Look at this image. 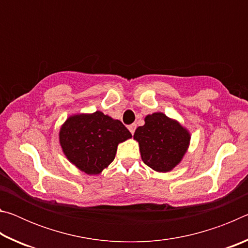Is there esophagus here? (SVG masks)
Returning a JSON list of instances; mask_svg holds the SVG:
<instances>
[{"mask_svg": "<svg viewBox=\"0 0 248 248\" xmlns=\"http://www.w3.org/2000/svg\"><path fill=\"white\" fill-rule=\"evenodd\" d=\"M136 128H137V124H130L129 127H128L129 131L131 132V134H133V133H134V131H136Z\"/></svg>", "mask_w": 248, "mask_h": 248, "instance_id": "esophagus-1", "label": "esophagus"}]
</instances>
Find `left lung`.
I'll use <instances>...</instances> for the list:
<instances>
[{"mask_svg":"<svg viewBox=\"0 0 248 248\" xmlns=\"http://www.w3.org/2000/svg\"><path fill=\"white\" fill-rule=\"evenodd\" d=\"M144 121V125L138 127L133 134L139 142L142 161L158 173L171 170L187 152L189 131L163 112L148 115Z\"/></svg>","mask_w":248,"mask_h":248,"instance_id":"left-lung-1","label":"left lung"}]
</instances>
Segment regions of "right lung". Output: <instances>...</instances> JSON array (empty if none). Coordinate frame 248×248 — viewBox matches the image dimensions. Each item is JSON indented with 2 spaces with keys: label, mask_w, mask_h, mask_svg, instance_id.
<instances>
[{
  "label": "right lung",
  "mask_w": 248,
  "mask_h": 248,
  "mask_svg": "<svg viewBox=\"0 0 248 248\" xmlns=\"http://www.w3.org/2000/svg\"><path fill=\"white\" fill-rule=\"evenodd\" d=\"M131 137L121 121L98 110L70 116L59 132L66 158L89 175L102 173L114 161L118 144Z\"/></svg>",
  "instance_id": "1"
}]
</instances>
